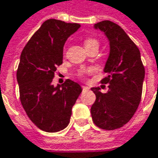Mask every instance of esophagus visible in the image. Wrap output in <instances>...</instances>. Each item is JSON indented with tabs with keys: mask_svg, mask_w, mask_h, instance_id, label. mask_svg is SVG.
I'll return each mask as SVG.
<instances>
[{
	"mask_svg": "<svg viewBox=\"0 0 158 158\" xmlns=\"http://www.w3.org/2000/svg\"><path fill=\"white\" fill-rule=\"evenodd\" d=\"M82 89L85 91V90H89L90 88H89V87H87V86H84V85H83V86H82Z\"/></svg>",
	"mask_w": 158,
	"mask_h": 158,
	"instance_id": "esophagus-1",
	"label": "esophagus"
}]
</instances>
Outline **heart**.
<instances>
[{
	"label": "heart",
	"mask_w": 158,
	"mask_h": 158,
	"mask_svg": "<svg viewBox=\"0 0 158 158\" xmlns=\"http://www.w3.org/2000/svg\"><path fill=\"white\" fill-rule=\"evenodd\" d=\"M99 46H100V44H99V41L94 39V38H87L86 40H85V48H86V50H89V49H92V48H99ZM86 73H93V70L92 69H88L87 71H86ZM85 71H80L79 73H78V76L80 77V78H84L85 77Z\"/></svg>",
	"instance_id": "b5f03b06"
}]
</instances>
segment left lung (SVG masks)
I'll list each match as a JSON object with an SVG mask.
<instances>
[{"instance_id": "1", "label": "left lung", "mask_w": 158, "mask_h": 158, "mask_svg": "<svg viewBox=\"0 0 158 158\" xmlns=\"http://www.w3.org/2000/svg\"><path fill=\"white\" fill-rule=\"evenodd\" d=\"M94 27L106 34L110 52L104 68L106 75L101 81L103 85L108 84L109 89L106 94H102L100 87L92 88L96 100L91 108V114L97 127L113 130L128 123L139 107L145 67L139 48L118 24L102 20Z\"/></svg>"}]
</instances>
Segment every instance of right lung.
Masks as SVG:
<instances>
[{"mask_svg": "<svg viewBox=\"0 0 158 158\" xmlns=\"http://www.w3.org/2000/svg\"><path fill=\"white\" fill-rule=\"evenodd\" d=\"M80 25L50 19L28 40L20 55L17 81L21 105L29 119L41 130L57 132L67 127L72 108L82 88L67 79L54 87L56 67L63 64V48Z\"/></svg>", "mask_w": 158, "mask_h": 158, "instance_id": "right-lung-1", "label": "right lung"}]
</instances>
